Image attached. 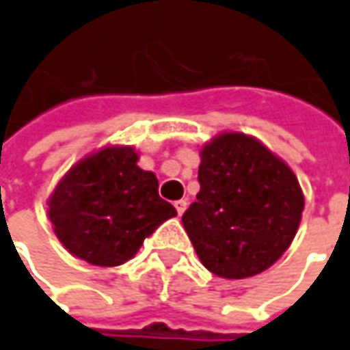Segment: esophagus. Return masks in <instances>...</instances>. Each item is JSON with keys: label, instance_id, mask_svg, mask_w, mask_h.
<instances>
[{"label": "esophagus", "instance_id": "obj_1", "mask_svg": "<svg viewBox=\"0 0 350 350\" xmlns=\"http://www.w3.org/2000/svg\"><path fill=\"white\" fill-rule=\"evenodd\" d=\"M187 206H189V202H187L185 198H183V200H177V202H175L177 213H179V215H183V213H185V210H187Z\"/></svg>", "mask_w": 350, "mask_h": 350}]
</instances>
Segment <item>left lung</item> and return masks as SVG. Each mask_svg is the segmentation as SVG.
Returning <instances> with one entry per match:
<instances>
[{
	"label": "left lung",
	"mask_w": 350,
	"mask_h": 350,
	"mask_svg": "<svg viewBox=\"0 0 350 350\" xmlns=\"http://www.w3.org/2000/svg\"><path fill=\"white\" fill-rule=\"evenodd\" d=\"M200 191L183 215L204 268L245 279L273 266L301 225L297 175L258 138L221 133L200 150Z\"/></svg>",
	"instance_id": "1"
}]
</instances>
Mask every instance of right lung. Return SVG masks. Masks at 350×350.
Segmentation results:
<instances>
[{"instance_id":"1","label":"right lung","mask_w":350,"mask_h":350,"mask_svg":"<svg viewBox=\"0 0 350 350\" xmlns=\"http://www.w3.org/2000/svg\"><path fill=\"white\" fill-rule=\"evenodd\" d=\"M133 146H104L75 163L48 198L53 233L72 256L113 268L177 210L159 198L158 179L137 165Z\"/></svg>"}]
</instances>
